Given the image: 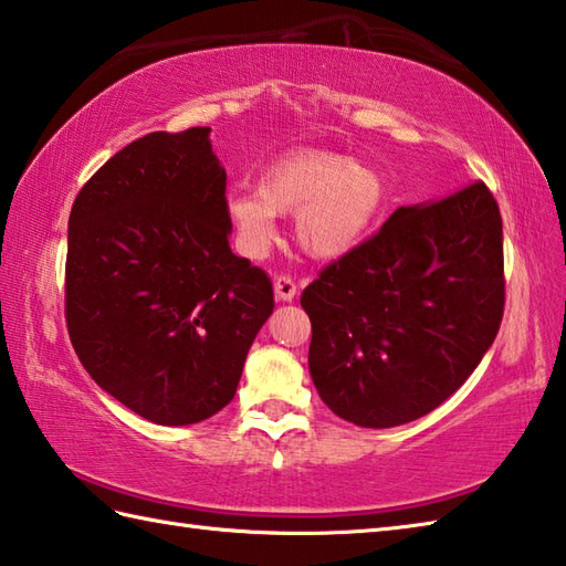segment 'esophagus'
Masks as SVG:
<instances>
[{"label":"esophagus","instance_id":"obj_1","mask_svg":"<svg viewBox=\"0 0 566 566\" xmlns=\"http://www.w3.org/2000/svg\"><path fill=\"white\" fill-rule=\"evenodd\" d=\"M274 296L280 298V302H294L296 284H294L292 276H276V280H274Z\"/></svg>","mask_w":566,"mask_h":566}]
</instances>
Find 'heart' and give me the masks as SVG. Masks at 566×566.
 Listing matches in <instances>:
<instances>
[{
  "instance_id": "1",
  "label": "heart",
  "mask_w": 566,
  "mask_h": 566,
  "mask_svg": "<svg viewBox=\"0 0 566 566\" xmlns=\"http://www.w3.org/2000/svg\"><path fill=\"white\" fill-rule=\"evenodd\" d=\"M387 197L379 167L328 150H298L274 160L258 191H231L226 213L248 255H262L272 243L274 216L294 213L298 248L316 260H340L365 243Z\"/></svg>"
}]
</instances>
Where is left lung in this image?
Here are the masks:
<instances>
[{
	"instance_id": "8db88e82",
	"label": "left lung",
	"mask_w": 566,
	"mask_h": 566,
	"mask_svg": "<svg viewBox=\"0 0 566 566\" xmlns=\"http://www.w3.org/2000/svg\"><path fill=\"white\" fill-rule=\"evenodd\" d=\"M503 292V223L484 182L396 209L302 294L323 403L363 428L430 413L494 343Z\"/></svg>"
}]
</instances>
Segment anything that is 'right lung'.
I'll use <instances>...</instances> for the list:
<instances>
[{
    "mask_svg": "<svg viewBox=\"0 0 566 566\" xmlns=\"http://www.w3.org/2000/svg\"><path fill=\"white\" fill-rule=\"evenodd\" d=\"M211 128L143 136L72 203L65 318L82 367L130 411L191 426L235 396L272 282L228 245Z\"/></svg>",
    "mask_w": 566,
    "mask_h": 566,
    "instance_id": "obj_1",
    "label": "right lung"
}]
</instances>
